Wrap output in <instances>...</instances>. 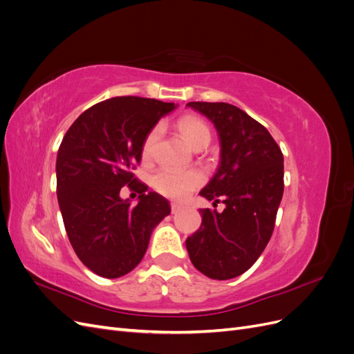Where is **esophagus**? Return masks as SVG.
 Instances as JSON below:
<instances>
[{"label":"esophagus","instance_id":"obj_1","mask_svg":"<svg viewBox=\"0 0 354 354\" xmlns=\"http://www.w3.org/2000/svg\"><path fill=\"white\" fill-rule=\"evenodd\" d=\"M181 209H183V207H181L180 203H177V202H171V212H173V214H177V212H180Z\"/></svg>","mask_w":354,"mask_h":354}]
</instances>
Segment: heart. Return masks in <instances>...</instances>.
Masks as SVG:
<instances>
[{
	"mask_svg": "<svg viewBox=\"0 0 354 354\" xmlns=\"http://www.w3.org/2000/svg\"><path fill=\"white\" fill-rule=\"evenodd\" d=\"M177 128L180 134L185 137V140L194 149L199 147L203 143H209V128L205 121H202L198 116H183L181 120H178ZM159 137L160 127H153L145 137L142 146V155L145 159L152 158ZM203 180H205V177L198 169L177 171L171 168H162L153 176L152 185L160 195L171 199H185L203 183Z\"/></svg>",
	"mask_w": 354,
	"mask_h": 354,
	"instance_id": "1",
	"label": "heart"
}]
</instances>
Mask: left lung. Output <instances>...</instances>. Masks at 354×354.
<instances>
[{
	"label": "left lung",
	"instance_id": "left-lung-1",
	"mask_svg": "<svg viewBox=\"0 0 354 354\" xmlns=\"http://www.w3.org/2000/svg\"><path fill=\"white\" fill-rule=\"evenodd\" d=\"M216 127L221 155L217 173L199 195L226 203L223 212L199 209L201 227L186 239L196 269L211 279L245 273L269 243L283 195V155L260 122L229 103L190 102Z\"/></svg>",
	"mask_w": 354,
	"mask_h": 354
}]
</instances>
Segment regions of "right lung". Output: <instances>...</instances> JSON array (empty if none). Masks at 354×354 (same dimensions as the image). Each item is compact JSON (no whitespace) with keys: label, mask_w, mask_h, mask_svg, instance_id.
<instances>
[{"label":"right lung","mask_w":354,"mask_h":354,"mask_svg":"<svg viewBox=\"0 0 354 354\" xmlns=\"http://www.w3.org/2000/svg\"><path fill=\"white\" fill-rule=\"evenodd\" d=\"M174 103L122 95L82 112L62 140L56 160L57 201L69 242L88 269L108 279L130 273L169 214L168 201L137 181L145 137ZM136 189V207L124 201Z\"/></svg>","instance_id":"right-lung-1"}]
</instances>
